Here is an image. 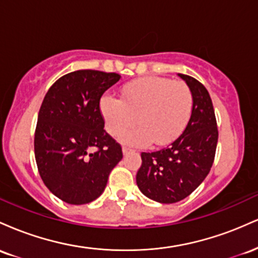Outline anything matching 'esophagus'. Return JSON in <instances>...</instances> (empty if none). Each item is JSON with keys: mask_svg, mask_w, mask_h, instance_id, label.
<instances>
[{"mask_svg": "<svg viewBox=\"0 0 258 258\" xmlns=\"http://www.w3.org/2000/svg\"><path fill=\"white\" fill-rule=\"evenodd\" d=\"M132 152H133V150L130 149V148L122 147V153H123V155H127V154H130V153H132Z\"/></svg>", "mask_w": 258, "mask_h": 258, "instance_id": "esophagus-1", "label": "esophagus"}]
</instances>
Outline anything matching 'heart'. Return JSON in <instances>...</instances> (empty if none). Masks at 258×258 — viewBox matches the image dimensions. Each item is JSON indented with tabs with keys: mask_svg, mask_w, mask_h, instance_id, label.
<instances>
[{
	"mask_svg": "<svg viewBox=\"0 0 258 258\" xmlns=\"http://www.w3.org/2000/svg\"><path fill=\"white\" fill-rule=\"evenodd\" d=\"M99 108L105 130L112 137L120 136L136 121L138 126L121 137L123 143L146 146L153 142L164 146L185 128L193 109V94L183 81L147 76L123 86L121 99L103 96Z\"/></svg>",
	"mask_w": 258,
	"mask_h": 258,
	"instance_id": "heart-1",
	"label": "heart"
}]
</instances>
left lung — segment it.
Masks as SVG:
<instances>
[{"label":"left lung","mask_w":258,"mask_h":258,"mask_svg":"<svg viewBox=\"0 0 258 258\" xmlns=\"http://www.w3.org/2000/svg\"><path fill=\"white\" fill-rule=\"evenodd\" d=\"M193 94V109L184 131L170 146L142 153L136 182L147 198L161 204L178 203L206 178L214 164L218 130L211 97L198 80L178 74Z\"/></svg>","instance_id":"obj_1"}]
</instances>
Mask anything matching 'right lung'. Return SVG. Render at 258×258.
Returning <instances> with one entry per match:
<instances>
[{
	"label": "right lung",
	"instance_id": "1",
	"mask_svg": "<svg viewBox=\"0 0 258 258\" xmlns=\"http://www.w3.org/2000/svg\"><path fill=\"white\" fill-rule=\"evenodd\" d=\"M120 78L78 70L61 76L44 96L35 131V159L44 185L65 203L96 200L122 159L121 146L105 132L99 109L103 93Z\"/></svg>",
	"mask_w": 258,
	"mask_h": 258
}]
</instances>
